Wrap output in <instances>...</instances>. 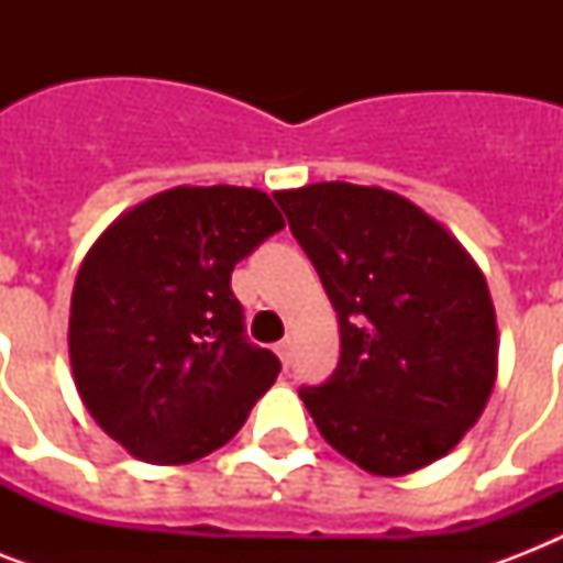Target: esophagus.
<instances>
[{
	"mask_svg": "<svg viewBox=\"0 0 563 563\" xmlns=\"http://www.w3.org/2000/svg\"><path fill=\"white\" fill-rule=\"evenodd\" d=\"M274 351H277V356H280L283 365H289V360H291V339H283V342L277 344Z\"/></svg>",
	"mask_w": 563,
	"mask_h": 563,
	"instance_id": "esophagus-1",
	"label": "esophagus"
}]
</instances>
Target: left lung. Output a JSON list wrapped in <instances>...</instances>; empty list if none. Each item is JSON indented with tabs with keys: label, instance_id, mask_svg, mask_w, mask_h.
Returning a JSON list of instances; mask_svg holds the SVG:
<instances>
[{
	"label": "left lung",
	"instance_id": "8db88e82",
	"mask_svg": "<svg viewBox=\"0 0 563 563\" xmlns=\"http://www.w3.org/2000/svg\"><path fill=\"white\" fill-rule=\"evenodd\" d=\"M339 316L342 360L303 385L318 432L374 476L446 455L497 383V316L462 242L418 203L344 180L274 192Z\"/></svg>",
	"mask_w": 563,
	"mask_h": 563
}]
</instances>
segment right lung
Returning a JSON list of instances; mask_svg holds the SVG:
<instances>
[{
	"mask_svg": "<svg viewBox=\"0 0 563 563\" xmlns=\"http://www.w3.org/2000/svg\"><path fill=\"white\" fill-rule=\"evenodd\" d=\"M277 230L280 210L260 189L175 187L122 212L84 256L75 388L134 459H203L274 385L280 360L247 342L230 274Z\"/></svg>",
	"mask_w": 563,
	"mask_h": 563,
	"instance_id": "obj_1",
	"label": "right lung"
}]
</instances>
